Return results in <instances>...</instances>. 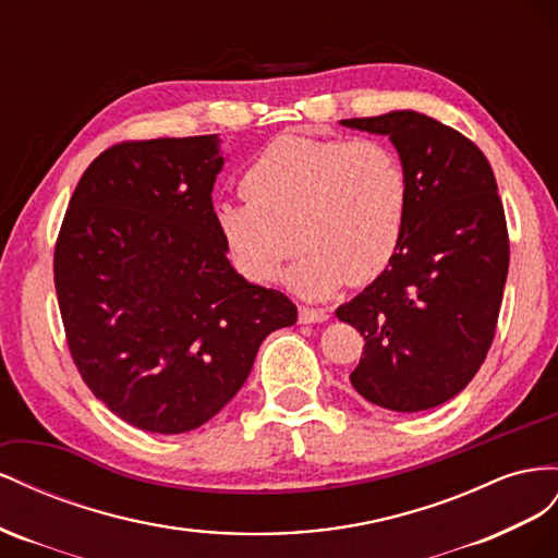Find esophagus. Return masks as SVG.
<instances>
[{
    "instance_id": "esophagus-1",
    "label": "esophagus",
    "mask_w": 558,
    "mask_h": 558,
    "mask_svg": "<svg viewBox=\"0 0 558 558\" xmlns=\"http://www.w3.org/2000/svg\"><path fill=\"white\" fill-rule=\"evenodd\" d=\"M325 320H329L327 308H308V306L299 308V323L301 325H315V323H325Z\"/></svg>"
}]
</instances>
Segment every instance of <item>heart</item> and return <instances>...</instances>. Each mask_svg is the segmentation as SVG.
Instances as JSON below:
<instances>
[{"mask_svg":"<svg viewBox=\"0 0 558 558\" xmlns=\"http://www.w3.org/2000/svg\"><path fill=\"white\" fill-rule=\"evenodd\" d=\"M241 201H221L215 225L235 268L252 282L288 274L306 299H327L348 282L367 284L400 250L409 178L400 154L372 137L280 135L254 158Z\"/></svg>","mask_w":558,"mask_h":558,"instance_id":"b5f03b06","label":"heart"}]
</instances>
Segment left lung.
Returning a JSON list of instances; mask_svg holds the SVG:
<instances>
[{
  "label": "left lung",
  "mask_w": 558,
  "mask_h": 558,
  "mask_svg": "<svg viewBox=\"0 0 558 558\" xmlns=\"http://www.w3.org/2000/svg\"><path fill=\"white\" fill-rule=\"evenodd\" d=\"M341 125L388 135L409 178V213L390 266L337 308L364 339L350 384L390 411H425L463 390L496 337L509 268L498 184L482 149L418 111Z\"/></svg>",
  "instance_id": "obj_1"
}]
</instances>
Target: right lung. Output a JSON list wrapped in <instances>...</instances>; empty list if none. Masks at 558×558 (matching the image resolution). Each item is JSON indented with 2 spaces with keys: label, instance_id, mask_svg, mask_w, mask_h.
<instances>
[{
  "label": "right lung",
  "instance_id": "add662e5",
  "mask_svg": "<svg viewBox=\"0 0 558 558\" xmlns=\"http://www.w3.org/2000/svg\"><path fill=\"white\" fill-rule=\"evenodd\" d=\"M217 135L121 142L86 168L53 254L68 345L125 423L180 435L243 388L262 341L296 323L278 290L227 259L213 186Z\"/></svg>",
  "mask_w": 558,
  "mask_h": 558
}]
</instances>
